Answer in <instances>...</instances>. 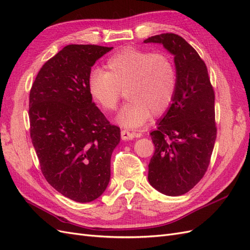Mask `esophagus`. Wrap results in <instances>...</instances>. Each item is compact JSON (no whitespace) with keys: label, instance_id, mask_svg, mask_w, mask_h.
<instances>
[{"label":"esophagus","instance_id":"esophagus-1","mask_svg":"<svg viewBox=\"0 0 250 250\" xmlns=\"http://www.w3.org/2000/svg\"><path fill=\"white\" fill-rule=\"evenodd\" d=\"M135 137H137V134L130 132L128 130H121V138L124 141H128V140H133Z\"/></svg>","mask_w":250,"mask_h":250}]
</instances>
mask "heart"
I'll list each match as a JSON object with an SVG mask.
<instances>
[{"mask_svg":"<svg viewBox=\"0 0 250 250\" xmlns=\"http://www.w3.org/2000/svg\"><path fill=\"white\" fill-rule=\"evenodd\" d=\"M100 69L89 74L92 99L105 111H113L122 97L128 101L118 113L117 123L125 128L141 127L150 115L160 117L169 109L177 89L176 67L165 53L126 48L112 55Z\"/></svg>","mask_w":250,"mask_h":250,"instance_id":"1","label":"heart"}]
</instances>
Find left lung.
Instances as JSON below:
<instances>
[{
  "label": "left lung",
  "instance_id": "8db88e82",
  "mask_svg": "<svg viewBox=\"0 0 250 250\" xmlns=\"http://www.w3.org/2000/svg\"><path fill=\"white\" fill-rule=\"evenodd\" d=\"M145 43H161L174 55L177 89L169 109L150 133L155 151L148 180L155 190L180 196L206 174L216 141L215 93L207 65L196 50L174 33L151 36Z\"/></svg>",
  "mask_w": 250,
  "mask_h": 250
}]
</instances>
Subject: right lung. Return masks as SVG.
Instances as JSON below:
<instances>
[{
  "label": "right lung",
  "instance_id": "add662e5",
  "mask_svg": "<svg viewBox=\"0 0 250 250\" xmlns=\"http://www.w3.org/2000/svg\"><path fill=\"white\" fill-rule=\"evenodd\" d=\"M111 49L69 44L42 65L30 90V137L43 176L81 203L106 190L111 153L121 139L120 128L96 106L87 86L92 66Z\"/></svg>",
  "mask_w": 250,
  "mask_h": 250
}]
</instances>
